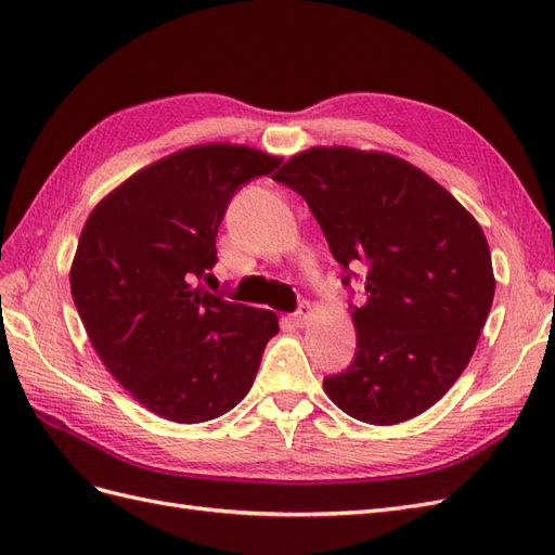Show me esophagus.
<instances>
[{
  "instance_id": "esophagus-1",
  "label": "esophagus",
  "mask_w": 555,
  "mask_h": 555,
  "mask_svg": "<svg viewBox=\"0 0 555 555\" xmlns=\"http://www.w3.org/2000/svg\"><path fill=\"white\" fill-rule=\"evenodd\" d=\"M310 314H312V306L308 304V300H300L298 310H296L289 319L294 322V326H306V324H308V319H310Z\"/></svg>"
}]
</instances>
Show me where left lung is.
<instances>
[{"label":"left lung","mask_w":555,"mask_h":555,"mask_svg":"<svg viewBox=\"0 0 555 555\" xmlns=\"http://www.w3.org/2000/svg\"><path fill=\"white\" fill-rule=\"evenodd\" d=\"M273 180L306 198L351 292L357 354L324 377L328 398L365 424L433 408L461 377L489 317L495 280L477 220L442 184L384 153L312 147Z\"/></svg>","instance_id":"8db88e82"}]
</instances>
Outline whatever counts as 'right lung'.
<instances>
[{"instance_id": "right-lung-1", "label": "right lung", "mask_w": 555, "mask_h": 555, "mask_svg": "<svg viewBox=\"0 0 555 555\" xmlns=\"http://www.w3.org/2000/svg\"><path fill=\"white\" fill-rule=\"evenodd\" d=\"M280 162L229 143L180 150L122 182L82 227L74 304L99 359L150 412L210 422L251 389L278 317L201 280L212 278L233 194Z\"/></svg>"}]
</instances>
